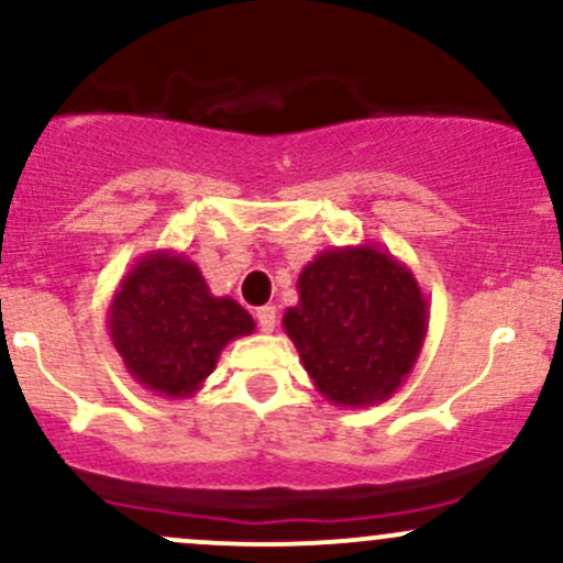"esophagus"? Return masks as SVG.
<instances>
[{
    "label": "esophagus",
    "instance_id": "obj_1",
    "mask_svg": "<svg viewBox=\"0 0 563 563\" xmlns=\"http://www.w3.org/2000/svg\"><path fill=\"white\" fill-rule=\"evenodd\" d=\"M256 320H258V329H262L264 333L275 331V323H277V310L272 305L267 307H258L256 310Z\"/></svg>",
    "mask_w": 563,
    "mask_h": 563
}]
</instances>
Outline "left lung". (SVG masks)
<instances>
[{
	"label": "left lung",
	"mask_w": 563,
	"mask_h": 563,
	"mask_svg": "<svg viewBox=\"0 0 563 563\" xmlns=\"http://www.w3.org/2000/svg\"><path fill=\"white\" fill-rule=\"evenodd\" d=\"M283 314L301 366L333 406L366 409L411 374L430 310L413 272L374 243L329 249L301 269Z\"/></svg>",
	"instance_id": "obj_1"
}]
</instances>
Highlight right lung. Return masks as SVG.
Listing matches in <instances>:
<instances>
[{"label":"right lung","mask_w":563,"mask_h":563,"mask_svg":"<svg viewBox=\"0 0 563 563\" xmlns=\"http://www.w3.org/2000/svg\"><path fill=\"white\" fill-rule=\"evenodd\" d=\"M107 325L128 374L170 400L191 398L221 350L256 329L238 301L211 294L195 262L168 249L135 258L111 296Z\"/></svg>","instance_id":"1"}]
</instances>
